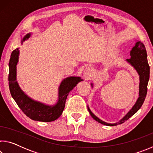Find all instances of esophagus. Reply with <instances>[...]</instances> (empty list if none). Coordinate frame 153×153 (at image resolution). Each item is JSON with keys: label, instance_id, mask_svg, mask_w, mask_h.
I'll list each match as a JSON object with an SVG mask.
<instances>
[{"label": "esophagus", "instance_id": "obj_1", "mask_svg": "<svg viewBox=\"0 0 153 153\" xmlns=\"http://www.w3.org/2000/svg\"><path fill=\"white\" fill-rule=\"evenodd\" d=\"M93 72H94V71H93L92 67H86L84 69V71H83V76L86 79H89L93 76Z\"/></svg>", "mask_w": 153, "mask_h": 153}]
</instances>
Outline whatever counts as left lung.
Returning a JSON list of instances; mask_svg holds the SVG:
<instances>
[{
  "instance_id": "8db88e82",
  "label": "left lung",
  "mask_w": 153,
  "mask_h": 153,
  "mask_svg": "<svg viewBox=\"0 0 153 153\" xmlns=\"http://www.w3.org/2000/svg\"><path fill=\"white\" fill-rule=\"evenodd\" d=\"M129 55H130V59H126V61L130 65L131 67H134V69L136 71L139 76L140 83L138 98L135 104L131 107V109L127 113L126 115L122 119H121L120 121H117V122L114 123H107L100 120V119L97 117L92 112L89 107L88 106V110L92 117L94 120L98 121V123L103 124V125L108 126H115L124 123L140 108L144 101L145 98H146L147 93V86H148L150 77V67L148 63V60H147V53L146 48H145L144 45L140 41L136 40L135 45L133 46V48L130 51ZM91 86L93 88L92 83H91Z\"/></svg>"
}]
</instances>
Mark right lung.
Wrapping results in <instances>:
<instances>
[{
	"label": "right lung",
	"instance_id": "obj_1",
	"mask_svg": "<svg viewBox=\"0 0 153 153\" xmlns=\"http://www.w3.org/2000/svg\"><path fill=\"white\" fill-rule=\"evenodd\" d=\"M32 33H28L21 40L22 45L29 39ZM19 48L12 52L9 63V86L12 97L19 107L31 120L42 122H50L60 117L65 106L69 93L79 82L82 81L80 77L70 76L63 79L58 88V99L53 105L33 100L21 89L17 81V65L19 61Z\"/></svg>",
	"mask_w": 153,
	"mask_h": 153
}]
</instances>
